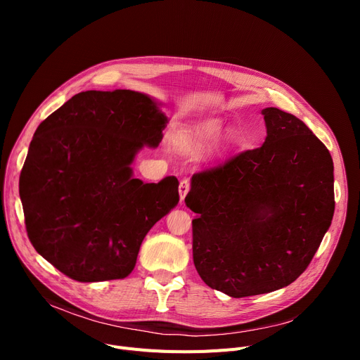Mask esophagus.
<instances>
[{"label":"esophagus","mask_w":360,"mask_h":360,"mask_svg":"<svg viewBox=\"0 0 360 360\" xmlns=\"http://www.w3.org/2000/svg\"><path fill=\"white\" fill-rule=\"evenodd\" d=\"M190 188H191V182H190V179H182L181 182H179V195H181V200H184L185 197H186V194H188V191H190Z\"/></svg>","instance_id":"obj_1"}]
</instances>
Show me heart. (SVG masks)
Segmentation results:
<instances>
[{
  "mask_svg": "<svg viewBox=\"0 0 360 360\" xmlns=\"http://www.w3.org/2000/svg\"><path fill=\"white\" fill-rule=\"evenodd\" d=\"M221 129V124L217 120H209L202 124H200L198 127H195V129L193 131L191 136L185 137L181 141V147L185 151H194V150H200L204 146L210 144L217 136Z\"/></svg>",
  "mask_w": 360,
  "mask_h": 360,
  "instance_id": "b5f03b06",
  "label": "heart"
}]
</instances>
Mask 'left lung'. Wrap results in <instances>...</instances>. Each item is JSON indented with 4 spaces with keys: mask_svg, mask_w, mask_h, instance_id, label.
Returning <instances> with one entry per match:
<instances>
[{
    "mask_svg": "<svg viewBox=\"0 0 360 360\" xmlns=\"http://www.w3.org/2000/svg\"><path fill=\"white\" fill-rule=\"evenodd\" d=\"M267 137L193 176L185 202L195 269L232 297L289 286L312 261L334 214L328 148L292 113L262 109Z\"/></svg>",
    "mask_w": 360,
    "mask_h": 360,
    "instance_id": "left-lung-1",
    "label": "left lung"
}]
</instances>
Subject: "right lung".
I'll use <instances>...</instances> for the list:
<instances>
[{
  "label": "right lung",
  "instance_id": "obj_1",
  "mask_svg": "<svg viewBox=\"0 0 360 360\" xmlns=\"http://www.w3.org/2000/svg\"><path fill=\"white\" fill-rule=\"evenodd\" d=\"M167 118L132 90L77 93L41 122L18 191L33 248L75 281L134 270L141 242L179 201L178 179L132 178L146 144L158 147Z\"/></svg>",
  "mask_w": 360,
  "mask_h": 360
}]
</instances>
